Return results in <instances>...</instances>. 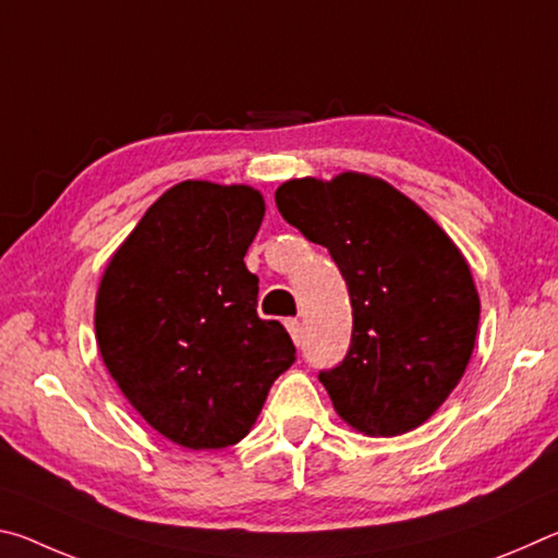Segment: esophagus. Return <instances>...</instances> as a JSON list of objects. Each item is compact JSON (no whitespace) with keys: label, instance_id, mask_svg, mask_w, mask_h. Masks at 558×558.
I'll return each instance as SVG.
<instances>
[{"label":"esophagus","instance_id":"34e87169","mask_svg":"<svg viewBox=\"0 0 558 558\" xmlns=\"http://www.w3.org/2000/svg\"><path fill=\"white\" fill-rule=\"evenodd\" d=\"M286 327H288V332L292 337V342L300 347V342H302V325H300V319H288Z\"/></svg>","mask_w":558,"mask_h":558}]
</instances>
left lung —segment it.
<instances>
[{"label":"left lung","instance_id":"8db88e82","mask_svg":"<svg viewBox=\"0 0 558 558\" xmlns=\"http://www.w3.org/2000/svg\"><path fill=\"white\" fill-rule=\"evenodd\" d=\"M282 219L325 245L352 300V342L319 369L337 413L369 436L428 421L465 374L480 323L470 268L440 226L381 179H292Z\"/></svg>","mask_w":558,"mask_h":558}]
</instances>
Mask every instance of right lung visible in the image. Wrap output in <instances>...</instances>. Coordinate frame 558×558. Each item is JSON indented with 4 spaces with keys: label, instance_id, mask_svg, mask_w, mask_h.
Listing matches in <instances>:
<instances>
[{
    "label": "right lung",
    "instance_id": "1",
    "mask_svg": "<svg viewBox=\"0 0 558 558\" xmlns=\"http://www.w3.org/2000/svg\"><path fill=\"white\" fill-rule=\"evenodd\" d=\"M263 214L251 186L182 182L149 206L102 276V362L177 446L239 442L298 359L288 329L258 317V276L243 263Z\"/></svg>",
    "mask_w": 558,
    "mask_h": 558
}]
</instances>
